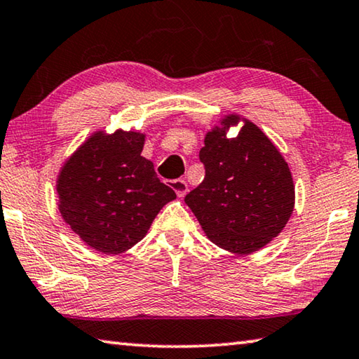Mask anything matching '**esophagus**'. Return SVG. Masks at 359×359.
Returning a JSON list of instances; mask_svg holds the SVG:
<instances>
[{
	"label": "esophagus",
	"instance_id": "obj_1",
	"mask_svg": "<svg viewBox=\"0 0 359 359\" xmlns=\"http://www.w3.org/2000/svg\"><path fill=\"white\" fill-rule=\"evenodd\" d=\"M170 187H172V189L176 192V196L178 197H184L186 194H187V183L184 180H181V178H178V180H173V181H170Z\"/></svg>",
	"mask_w": 359,
	"mask_h": 359
}]
</instances>
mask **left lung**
<instances>
[{"label":"left lung","mask_w":359,"mask_h":359,"mask_svg":"<svg viewBox=\"0 0 359 359\" xmlns=\"http://www.w3.org/2000/svg\"><path fill=\"white\" fill-rule=\"evenodd\" d=\"M245 124L236 137L231 125ZM205 180L184 197L206 236L229 252L250 254L278 236L294 206L288 163L259 126L227 115L200 149Z\"/></svg>","instance_id":"left-lung-1"}]
</instances>
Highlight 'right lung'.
I'll list each match as a JSON object with an SVG mask.
<instances>
[{
    "label": "right lung",
    "mask_w": 359,
    "mask_h": 359,
    "mask_svg": "<svg viewBox=\"0 0 359 359\" xmlns=\"http://www.w3.org/2000/svg\"><path fill=\"white\" fill-rule=\"evenodd\" d=\"M144 134L94 132L65 162L56 181L58 210L88 246L121 254L143 240L163 205L176 198L144 159Z\"/></svg>",
    "instance_id": "1"
}]
</instances>
